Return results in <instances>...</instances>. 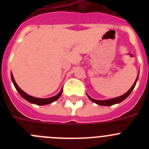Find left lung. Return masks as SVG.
<instances>
[{
    "mask_svg": "<svg viewBox=\"0 0 149 149\" xmlns=\"http://www.w3.org/2000/svg\"><path fill=\"white\" fill-rule=\"evenodd\" d=\"M137 80H138V77H136V81L134 82V85L132 86V87L129 89V90L127 91L125 94H124L123 95H122V96H119V97H117V98H112V99H109V100H104V101H99V100H95V99H93V98H90V97H89V96L87 95L88 98H89L91 101H93L94 103L97 104H98V105H101V106H110V105H113V104H115L120 103V102H122V101H124V100L125 99V98H127L129 95L131 94V92L133 91V89H134V87H135V85H136Z\"/></svg>",
    "mask_w": 149,
    "mask_h": 149,
    "instance_id": "8db88e82",
    "label": "left lung"
}]
</instances>
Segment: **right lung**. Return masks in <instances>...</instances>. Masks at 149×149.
I'll return each instance as SVG.
<instances>
[{"instance_id":"1","label":"right lung","mask_w":149,"mask_h":149,"mask_svg":"<svg viewBox=\"0 0 149 149\" xmlns=\"http://www.w3.org/2000/svg\"><path fill=\"white\" fill-rule=\"evenodd\" d=\"M11 78H12V81H13V84H14V86H15V89H17V91L18 92V93L21 95L24 98L25 100H27V101L30 102V103L32 104H35L37 105H45V104H51L54 101H56V100L60 98V96H61L62 93H63V89H61L60 93L58 94L55 95L54 97H51V98H35V97H33V96H30L29 95H27V93H25L24 91H22L20 88L18 87V86L17 85V84L15 83V80H14V77L13 76V74H11Z\"/></svg>"}]
</instances>
